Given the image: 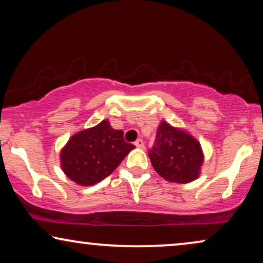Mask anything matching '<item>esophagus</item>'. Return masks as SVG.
<instances>
[{
	"label": "esophagus",
	"mask_w": 263,
	"mask_h": 263,
	"mask_svg": "<svg viewBox=\"0 0 263 263\" xmlns=\"http://www.w3.org/2000/svg\"><path fill=\"white\" fill-rule=\"evenodd\" d=\"M135 146L138 147V148H145V142H143V140L139 139L135 141Z\"/></svg>",
	"instance_id": "esophagus-1"
}]
</instances>
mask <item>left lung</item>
Here are the masks:
<instances>
[{
	"label": "left lung",
	"instance_id": "left-lung-1",
	"mask_svg": "<svg viewBox=\"0 0 263 263\" xmlns=\"http://www.w3.org/2000/svg\"><path fill=\"white\" fill-rule=\"evenodd\" d=\"M154 170L167 182L185 184L200 177L204 154L200 142L186 132L161 121L156 145L148 153Z\"/></svg>",
	"mask_w": 263,
	"mask_h": 263
}]
</instances>
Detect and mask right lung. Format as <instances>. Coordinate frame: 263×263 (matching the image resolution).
<instances>
[{
	"mask_svg": "<svg viewBox=\"0 0 263 263\" xmlns=\"http://www.w3.org/2000/svg\"><path fill=\"white\" fill-rule=\"evenodd\" d=\"M135 146L123 139V130L104 120L96 127L78 132L62 147L61 168L79 185L97 184L116 170Z\"/></svg>",
	"mask_w": 263,
	"mask_h": 263,
	"instance_id": "obj_1",
	"label": "right lung"
}]
</instances>
